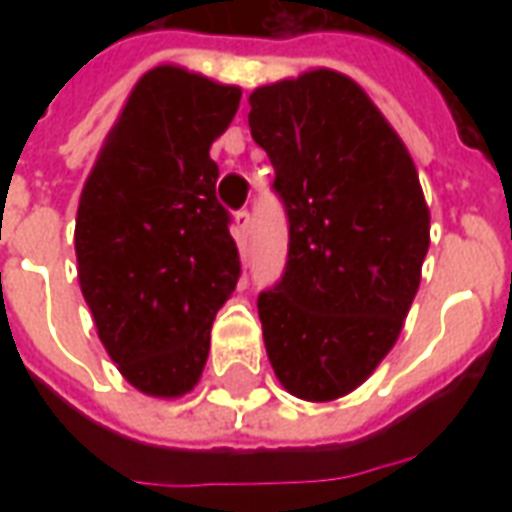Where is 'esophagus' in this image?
Here are the masks:
<instances>
[{
    "instance_id": "obj_1",
    "label": "esophagus",
    "mask_w": 512,
    "mask_h": 512,
    "mask_svg": "<svg viewBox=\"0 0 512 512\" xmlns=\"http://www.w3.org/2000/svg\"><path fill=\"white\" fill-rule=\"evenodd\" d=\"M235 238H238V244L246 246V238H249V230H252V216L249 211H238L235 213Z\"/></svg>"
}]
</instances>
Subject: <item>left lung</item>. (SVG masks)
<instances>
[{"instance_id": "1", "label": "left lung", "mask_w": 512, "mask_h": 512, "mask_svg": "<svg viewBox=\"0 0 512 512\" xmlns=\"http://www.w3.org/2000/svg\"><path fill=\"white\" fill-rule=\"evenodd\" d=\"M249 128L290 219L288 266L260 293L263 343L290 395L329 403L362 386L400 337L430 246L408 147L332 68L263 84Z\"/></svg>"}]
</instances>
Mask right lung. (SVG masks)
<instances>
[{"label": "right lung", "instance_id": "obj_1", "mask_svg": "<svg viewBox=\"0 0 512 512\" xmlns=\"http://www.w3.org/2000/svg\"><path fill=\"white\" fill-rule=\"evenodd\" d=\"M238 104L235 84L156 65L134 84L84 180L79 288L106 354L142 395L172 400L197 386L213 318L241 277L211 158Z\"/></svg>", "mask_w": 512, "mask_h": 512}]
</instances>
